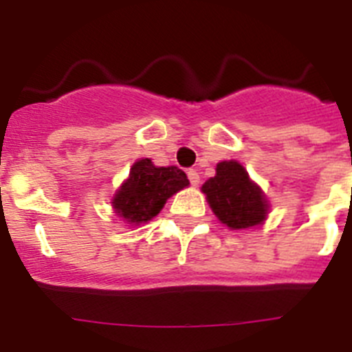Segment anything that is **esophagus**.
<instances>
[{"instance_id": "esophagus-1", "label": "esophagus", "mask_w": 352, "mask_h": 352, "mask_svg": "<svg viewBox=\"0 0 352 352\" xmlns=\"http://www.w3.org/2000/svg\"><path fill=\"white\" fill-rule=\"evenodd\" d=\"M186 174H188V179H190V183H192V185H199V173H197V170H195V169H188V173H186Z\"/></svg>"}]
</instances>
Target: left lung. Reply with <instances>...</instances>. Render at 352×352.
<instances>
[{
  "mask_svg": "<svg viewBox=\"0 0 352 352\" xmlns=\"http://www.w3.org/2000/svg\"><path fill=\"white\" fill-rule=\"evenodd\" d=\"M208 204L217 219L229 229H248L266 220L270 204L261 186L252 182L245 167L236 160L217 164V174L203 185Z\"/></svg>",
  "mask_w": 352,
  "mask_h": 352,
  "instance_id": "8db88e82",
  "label": "left lung"
}]
</instances>
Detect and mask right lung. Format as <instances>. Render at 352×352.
<instances>
[{
    "instance_id": "1",
    "label": "right lung",
    "mask_w": 352,
    "mask_h": 352,
    "mask_svg": "<svg viewBox=\"0 0 352 352\" xmlns=\"http://www.w3.org/2000/svg\"><path fill=\"white\" fill-rule=\"evenodd\" d=\"M185 186L188 178L182 169L157 167L149 158H141L114 194L113 208L126 223L139 226L157 217L167 199Z\"/></svg>"
}]
</instances>
